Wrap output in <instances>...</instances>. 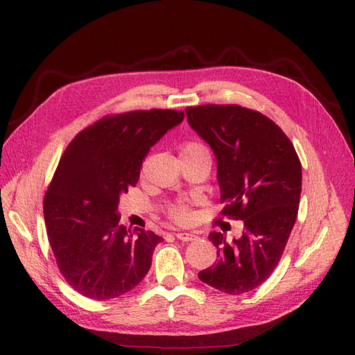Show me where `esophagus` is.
Here are the masks:
<instances>
[{"label": "esophagus", "instance_id": "1", "mask_svg": "<svg viewBox=\"0 0 355 355\" xmlns=\"http://www.w3.org/2000/svg\"><path fill=\"white\" fill-rule=\"evenodd\" d=\"M175 236L180 241H184V243H187V241H193V239L198 238L197 235H193V233H186V232H178V233H175Z\"/></svg>", "mask_w": 355, "mask_h": 355}]
</instances>
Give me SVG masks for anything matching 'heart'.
I'll return each mask as SVG.
<instances>
[{"label":"heart","instance_id":"1","mask_svg":"<svg viewBox=\"0 0 355 355\" xmlns=\"http://www.w3.org/2000/svg\"><path fill=\"white\" fill-rule=\"evenodd\" d=\"M206 150H207L206 146L201 145L200 141L191 140V141H186L183 145L182 155H192V154H198V153H206ZM168 214L173 221H177L180 224L189 223L191 218H192L191 209L184 206V205H172V206H169Z\"/></svg>","mask_w":355,"mask_h":355}]
</instances>
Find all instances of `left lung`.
Here are the masks:
<instances>
[{"label":"left lung","instance_id":"8db88e82","mask_svg":"<svg viewBox=\"0 0 355 355\" xmlns=\"http://www.w3.org/2000/svg\"><path fill=\"white\" fill-rule=\"evenodd\" d=\"M186 116L216 157L223 214L244 221L233 243L210 233L218 261L198 277L233 296L252 291L273 273L296 223L302 191L296 149L273 120L239 105L187 107Z\"/></svg>","mask_w":355,"mask_h":355}]
</instances>
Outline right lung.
I'll return each mask as SVG.
<instances>
[{
  "mask_svg": "<svg viewBox=\"0 0 355 355\" xmlns=\"http://www.w3.org/2000/svg\"><path fill=\"white\" fill-rule=\"evenodd\" d=\"M175 110L105 116L67 146L44 197L49 243L61 275L82 296L108 300L146 276L162 238L120 225V193L135 186L149 149L183 122Z\"/></svg>",
  "mask_w": 355,
  "mask_h": 355,
  "instance_id": "obj_1",
  "label": "right lung"
}]
</instances>
